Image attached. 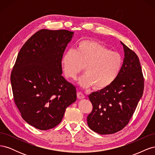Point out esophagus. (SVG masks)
I'll list each match as a JSON object with an SVG mask.
<instances>
[{"mask_svg": "<svg viewBox=\"0 0 155 155\" xmlns=\"http://www.w3.org/2000/svg\"><path fill=\"white\" fill-rule=\"evenodd\" d=\"M77 96H78V99H79V100L83 99V98L85 97V95H84L81 92H78L77 93Z\"/></svg>", "mask_w": 155, "mask_h": 155, "instance_id": "esophagus-1", "label": "esophagus"}]
</instances>
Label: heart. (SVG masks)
I'll return each instance as SVG.
<instances>
[{
	"label": "heart",
	"mask_w": 155,
	"mask_h": 155,
	"mask_svg": "<svg viewBox=\"0 0 155 155\" xmlns=\"http://www.w3.org/2000/svg\"><path fill=\"white\" fill-rule=\"evenodd\" d=\"M61 63L65 76L72 80L76 79L85 67V74L79 79V85L102 89L111 85L118 76L123 59L104 45L87 39L78 43L74 50L65 51Z\"/></svg>",
	"instance_id": "b5f03b06"
}]
</instances>
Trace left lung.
Listing matches in <instances>:
<instances>
[{
  "instance_id": "left-lung-1",
  "label": "left lung",
  "mask_w": 155,
  "mask_h": 155,
  "mask_svg": "<svg viewBox=\"0 0 155 155\" xmlns=\"http://www.w3.org/2000/svg\"><path fill=\"white\" fill-rule=\"evenodd\" d=\"M125 58L118 76L111 85L92 92V104L87 124L100 134H110L123 129L133 116L143 95L144 78L138 55L122 42Z\"/></svg>"
}]
</instances>
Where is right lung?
I'll use <instances>...</instances> for the list:
<instances>
[{
  "label": "right lung",
  "instance_id": "1",
  "mask_svg": "<svg viewBox=\"0 0 155 155\" xmlns=\"http://www.w3.org/2000/svg\"><path fill=\"white\" fill-rule=\"evenodd\" d=\"M73 34L41 30L18 54L10 76L13 99L22 118L36 129L55 127L76 100V88L61 76V63Z\"/></svg>",
  "mask_w": 155,
  "mask_h": 155
}]
</instances>
